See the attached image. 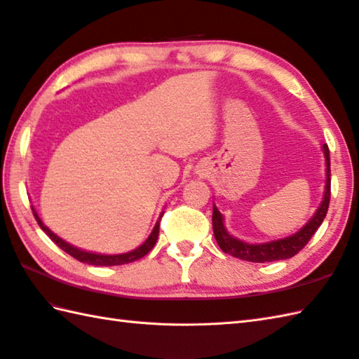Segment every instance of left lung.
<instances>
[{"mask_svg":"<svg viewBox=\"0 0 359 359\" xmlns=\"http://www.w3.org/2000/svg\"><path fill=\"white\" fill-rule=\"evenodd\" d=\"M323 151L325 156V165H327V180H325V191L323 202L316 210L315 216L311 217L309 222L304 225L299 231L288 236L284 239L265 242V243H247L239 239L233 238V236L226 231L224 225V216L220 215V211L216 208V205H212V231H215V238L217 245L224 253L230 255L233 257H239L242 261L248 262H273V261H282V259L293 257L294 255L307 245L311 236L316 233L319 225L323 224V220L327 215L330 203V152L329 147L324 143Z\"/></svg>","mask_w":359,"mask_h":359,"instance_id":"8db88e82","label":"left lung"}]
</instances>
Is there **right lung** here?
<instances>
[{"label":"right lung","mask_w":359,"mask_h":359,"mask_svg":"<svg viewBox=\"0 0 359 359\" xmlns=\"http://www.w3.org/2000/svg\"><path fill=\"white\" fill-rule=\"evenodd\" d=\"M32 212L34 216L36 219L38 225H40L41 230L49 236V238L52 239V242H55L57 245L62 248L63 251H66L67 255H71L72 257L77 259V261L80 262H85V264H90V265H103V266H112V265H123V264H129V262H134L137 261V259L143 257L144 255H148L149 251L154 248L156 242H157V238H158V226H160V219H162V216L158 217V220L156 222V226L152 228V231L149 234V238L144 241L142 245L139 248H135L133 251H128V253H123V255H98V253H89V251H85V250H80L77 247L71 245V243H67L66 241H63L62 238H58V236L55 233H52L48 226H46L43 224V220L38 217L36 211L32 208Z\"/></svg>","instance_id":"1"}]
</instances>
